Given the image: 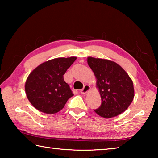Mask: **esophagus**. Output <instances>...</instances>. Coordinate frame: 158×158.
I'll use <instances>...</instances> for the list:
<instances>
[{"mask_svg":"<svg viewBox=\"0 0 158 158\" xmlns=\"http://www.w3.org/2000/svg\"><path fill=\"white\" fill-rule=\"evenodd\" d=\"M90 89H91V88H90L89 85L85 84L84 86V88H83V89L81 90V91H80V92H81V93H82V94H85V93H87L89 91Z\"/></svg>","mask_w":158,"mask_h":158,"instance_id":"obj_1","label":"esophagus"}]
</instances>
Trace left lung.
Returning a JSON list of instances; mask_svg holds the SVG:
<instances>
[{"label":"left lung","instance_id":"obj_1","mask_svg":"<svg viewBox=\"0 0 158 158\" xmlns=\"http://www.w3.org/2000/svg\"><path fill=\"white\" fill-rule=\"evenodd\" d=\"M87 62L95 76L102 100L95 112L105 118L118 116L128 108L135 97L132 79L114 61L89 57Z\"/></svg>","mask_w":158,"mask_h":158}]
</instances>
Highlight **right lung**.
<instances>
[{
	"label": "right lung",
	"instance_id": "obj_1",
	"mask_svg": "<svg viewBox=\"0 0 158 158\" xmlns=\"http://www.w3.org/2000/svg\"><path fill=\"white\" fill-rule=\"evenodd\" d=\"M77 57L57 58L40 64L29 74L25 84L28 100L35 108L45 114L60 111L73 93L63 75Z\"/></svg>",
	"mask_w": 158,
	"mask_h": 158
}]
</instances>
